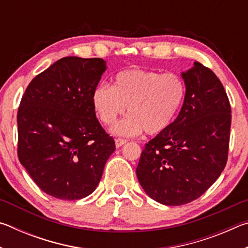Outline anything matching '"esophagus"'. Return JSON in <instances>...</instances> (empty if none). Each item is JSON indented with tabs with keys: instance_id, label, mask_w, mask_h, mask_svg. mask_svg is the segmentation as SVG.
I'll list each match as a JSON object with an SVG mask.
<instances>
[{
	"instance_id": "1",
	"label": "esophagus",
	"mask_w": 248,
	"mask_h": 248,
	"mask_svg": "<svg viewBox=\"0 0 248 248\" xmlns=\"http://www.w3.org/2000/svg\"><path fill=\"white\" fill-rule=\"evenodd\" d=\"M127 142H128V140L118 138V139H116V146H117V148H120V146H123L124 144L127 143Z\"/></svg>"
}]
</instances>
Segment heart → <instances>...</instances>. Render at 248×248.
Returning a JSON list of instances; mask_svg holds the SVG:
<instances>
[{
    "mask_svg": "<svg viewBox=\"0 0 248 248\" xmlns=\"http://www.w3.org/2000/svg\"><path fill=\"white\" fill-rule=\"evenodd\" d=\"M186 84L176 73L130 69L115 77L114 86L103 83L96 87L92 102L104 124L110 125L128 107L129 116L112 131L120 136L142 132L156 136L170 128L184 103Z\"/></svg>",
    "mask_w": 248,
    "mask_h": 248,
    "instance_id": "b5f03b06",
    "label": "heart"
}]
</instances>
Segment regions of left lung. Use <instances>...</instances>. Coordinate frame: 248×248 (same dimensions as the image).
Masks as SVG:
<instances>
[{"label":"left lung","instance_id":"8db88e82","mask_svg":"<svg viewBox=\"0 0 248 248\" xmlns=\"http://www.w3.org/2000/svg\"><path fill=\"white\" fill-rule=\"evenodd\" d=\"M182 77L186 95L179 115L145 144L137 167L144 191L165 205L199 198L228 162L232 116L223 85L199 62Z\"/></svg>","mask_w":248,"mask_h":248}]
</instances>
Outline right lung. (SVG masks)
I'll return each instance as SVG.
<instances>
[{"label": "right lung", "instance_id": "obj_1", "mask_svg": "<svg viewBox=\"0 0 248 248\" xmlns=\"http://www.w3.org/2000/svg\"><path fill=\"white\" fill-rule=\"evenodd\" d=\"M105 70L100 58H62L32 78L20 100L19 162L37 186L54 198L91 195L116 150L92 102Z\"/></svg>", "mask_w": 248, "mask_h": 248}]
</instances>
